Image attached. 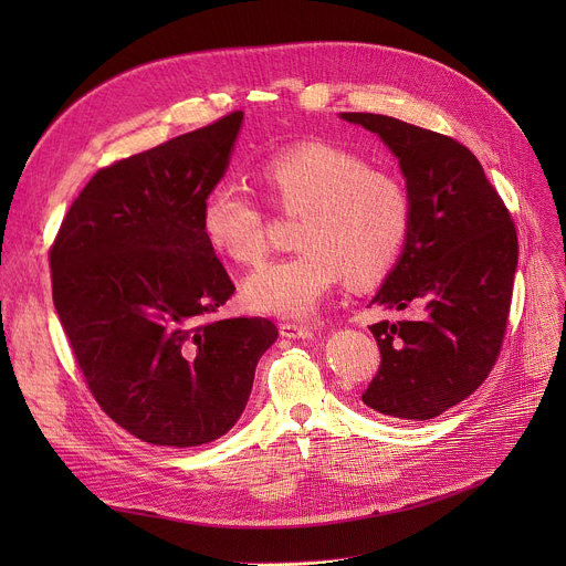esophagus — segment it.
<instances>
[{
    "instance_id": "1",
    "label": "esophagus",
    "mask_w": 566,
    "mask_h": 566,
    "mask_svg": "<svg viewBox=\"0 0 566 566\" xmlns=\"http://www.w3.org/2000/svg\"><path fill=\"white\" fill-rule=\"evenodd\" d=\"M280 335L282 337H289V339H307L312 337V328H307V325H301V323H280Z\"/></svg>"
}]
</instances>
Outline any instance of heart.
I'll list each match as a JSON object with an SVG mask.
<instances>
[{"label": "heart", "instance_id": "b5f03b06", "mask_svg": "<svg viewBox=\"0 0 566 566\" xmlns=\"http://www.w3.org/2000/svg\"><path fill=\"white\" fill-rule=\"evenodd\" d=\"M273 206L295 222L298 252L265 263L243 282V303L259 314L305 318L344 277L371 286L399 263L412 199L395 171L328 142H305L268 158L259 169ZM199 229L208 248L233 263H256L268 248L261 206L233 181L206 190Z\"/></svg>", "mask_w": 566, "mask_h": 566}]
</instances>
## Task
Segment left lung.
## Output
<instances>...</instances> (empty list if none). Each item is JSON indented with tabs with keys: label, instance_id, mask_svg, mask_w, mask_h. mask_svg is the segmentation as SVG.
<instances>
[{
	"label": "left lung",
	"instance_id": "obj_1",
	"mask_svg": "<svg viewBox=\"0 0 566 566\" xmlns=\"http://www.w3.org/2000/svg\"><path fill=\"white\" fill-rule=\"evenodd\" d=\"M392 148L412 199L406 250L371 305L380 365L363 401L397 420H431L491 374L507 331L518 238L507 206L461 142L395 116L342 112Z\"/></svg>",
	"mask_w": 566,
	"mask_h": 566
}]
</instances>
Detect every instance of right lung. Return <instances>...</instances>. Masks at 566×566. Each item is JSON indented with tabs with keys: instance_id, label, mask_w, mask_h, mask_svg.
<instances>
[{
	"instance_id": "obj_1",
	"label": "right lung",
	"mask_w": 566,
	"mask_h": 566,
	"mask_svg": "<svg viewBox=\"0 0 566 566\" xmlns=\"http://www.w3.org/2000/svg\"><path fill=\"white\" fill-rule=\"evenodd\" d=\"M241 124L231 112L98 169L50 248L54 310L88 390L144 442L224 436L277 339L268 318L218 316L235 286L199 229Z\"/></svg>"
}]
</instances>
